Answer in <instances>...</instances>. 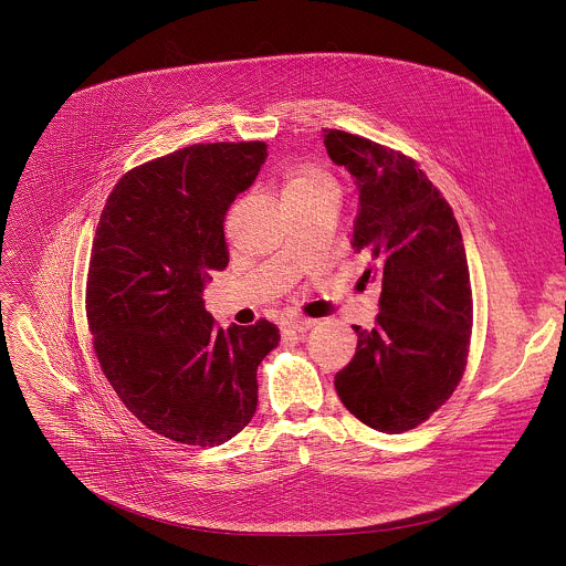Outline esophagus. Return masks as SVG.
I'll use <instances>...</instances> for the list:
<instances>
[{
	"label": "esophagus",
	"mask_w": 566,
	"mask_h": 566,
	"mask_svg": "<svg viewBox=\"0 0 566 566\" xmlns=\"http://www.w3.org/2000/svg\"><path fill=\"white\" fill-rule=\"evenodd\" d=\"M314 321L312 318H303V316H290V318H285L281 326H283V331L285 333H303V331H307V328H312L314 326Z\"/></svg>",
	"instance_id": "obj_1"
}]
</instances>
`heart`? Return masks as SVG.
Here are the masks:
<instances>
[{"mask_svg": "<svg viewBox=\"0 0 566 566\" xmlns=\"http://www.w3.org/2000/svg\"><path fill=\"white\" fill-rule=\"evenodd\" d=\"M337 198L335 178L318 165H294L283 178V200H310V198Z\"/></svg>", "mask_w": 566, "mask_h": 566, "instance_id": "obj_1", "label": "heart"}]
</instances>
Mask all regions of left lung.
Instances as JSON below:
<instances>
[{
    "mask_svg": "<svg viewBox=\"0 0 566 566\" xmlns=\"http://www.w3.org/2000/svg\"><path fill=\"white\" fill-rule=\"evenodd\" d=\"M331 161L359 189L355 250L381 281L375 328L335 375L344 407L384 433L424 422L455 392L469 361L473 292L453 209L411 157L344 130H323Z\"/></svg>",
    "mask_w": 566,
    "mask_h": 566,
    "instance_id": "obj_1",
    "label": "left lung"
}]
</instances>
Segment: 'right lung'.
Returning <instances> with one entry per match:
<instances>
[{"label": "right lung", "instance_id": "1", "mask_svg": "<svg viewBox=\"0 0 566 566\" xmlns=\"http://www.w3.org/2000/svg\"><path fill=\"white\" fill-rule=\"evenodd\" d=\"M268 157L263 142L196 144L126 171L91 248L86 323L99 368L148 429L218 447L256 411L276 324L218 326L202 290L229 265L224 218Z\"/></svg>", "mask_w": 566, "mask_h": 566}]
</instances>
